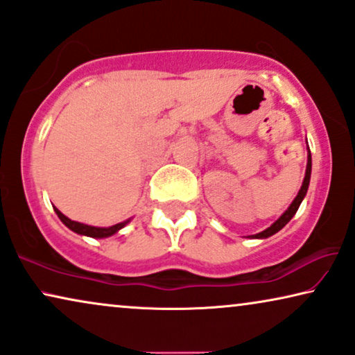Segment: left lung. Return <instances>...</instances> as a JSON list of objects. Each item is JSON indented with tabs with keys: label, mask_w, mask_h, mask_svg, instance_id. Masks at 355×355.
Returning <instances> with one entry per match:
<instances>
[{
	"label": "left lung",
	"mask_w": 355,
	"mask_h": 355,
	"mask_svg": "<svg viewBox=\"0 0 355 355\" xmlns=\"http://www.w3.org/2000/svg\"><path fill=\"white\" fill-rule=\"evenodd\" d=\"M310 173H311V155L309 154V162H306V172H305V178H304V183H302V188L299 191V195L295 196V200L292 201V205L289 206V209H287L284 214H282L279 219H277L276 222L271 227H268L266 230H263V232H259L257 235H253V239H268L271 237V235H274L276 232H279V230L284 227L287 222H289L292 217H294V214L297 212V209H299L300 202L302 200H304L305 195H306V190H309V183H310Z\"/></svg>",
	"instance_id": "obj_1"
}]
</instances>
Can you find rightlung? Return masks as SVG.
Here are the masks:
<instances>
[{
	"label": "right lung",
	"instance_id": "1",
	"mask_svg": "<svg viewBox=\"0 0 355 355\" xmlns=\"http://www.w3.org/2000/svg\"><path fill=\"white\" fill-rule=\"evenodd\" d=\"M55 212L58 214L60 220L63 222V224L68 227V229L73 230V232L81 234V235H87V237H94V239L110 237V235L116 234L118 230L123 229V227H125L130 222V220H125V222H120V224L112 225V227H92V225H86V224H81V222H76V220L68 219V217H66L64 214H61V212L56 209V207H55Z\"/></svg>",
	"mask_w": 355,
	"mask_h": 355
}]
</instances>
